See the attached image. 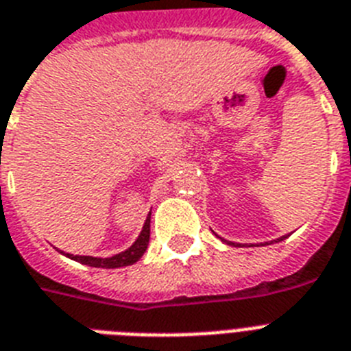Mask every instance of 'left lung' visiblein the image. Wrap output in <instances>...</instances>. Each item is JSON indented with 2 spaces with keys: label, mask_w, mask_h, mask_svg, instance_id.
Segmentation results:
<instances>
[{
  "label": "left lung",
  "mask_w": 351,
  "mask_h": 351,
  "mask_svg": "<svg viewBox=\"0 0 351 351\" xmlns=\"http://www.w3.org/2000/svg\"><path fill=\"white\" fill-rule=\"evenodd\" d=\"M283 239H285V237H282V239H278V240H283Z\"/></svg>",
  "instance_id": "8db88e82"
}]
</instances>
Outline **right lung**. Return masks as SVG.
<instances>
[{
  "mask_svg": "<svg viewBox=\"0 0 351 351\" xmlns=\"http://www.w3.org/2000/svg\"><path fill=\"white\" fill-rule=\"evenodd\" d=\"M150 240V215L147 217L145 221L143 230H141L140 237L136 240L134 244L130 245L127 251L120 254H114L111 258H95V256H75V254H68L69 258L77 260V262L84 263V265H89V267H102V269H117V267H125V265H132L138 260L143 256V253L147 251V245H149Z\"/></svg>",
  "mask_w": 351,
  "mask_h": 351,
  "instance_id": "right-lung-1",
  "label": "right lung"
}]
</instances>
